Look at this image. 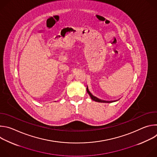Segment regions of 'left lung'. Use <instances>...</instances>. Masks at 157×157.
Returning a JSON list of instances; mask_svg holds the SVG:
<instances>
[{"mask_svg": "<svg viewBox=\"0 0 157 157\" xmlns=\"http://www.w3.org/2000/svg\"><path fill=\"white\" fill-rule=\"evenodd\" d=\"M87 92H88V94H89V96H91V99H92L93 101H96V102H115V101H118V100H116V101H102V100L99 99H98L97 98H96V97L93 96L91 94V93L90 92H89V91H87Z\"/></svg>", "mask_w": 157, "mask_h": 157, "instance_id": "8db88e82", "label": "left lung"}]
</instances>
